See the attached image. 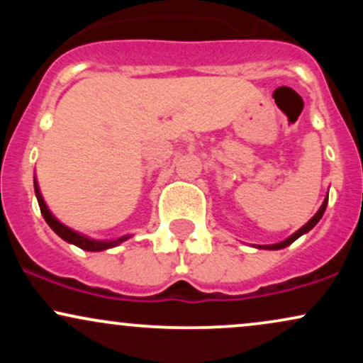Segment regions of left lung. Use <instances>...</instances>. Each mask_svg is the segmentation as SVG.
I'll list each match as a JSON object with an SVG mask.
<instances>
[{"instance_id":"obj_1","label":"left lung","mask_w":363,"mask_h":363,"mask_svg":"<svg viewBox=\"0 0 363 363\" xmlns=\"http://www.w3.org/2000/svg\"><path fill=\"white\" fill-rule=\"evenodd\" d=\"M326 205H328V198L324 199V203H323V205H320V208H319L318 213H315L314 216H312V218L309 220V222H307L306 225H303L302 228H298V230L295 232L294 235H290L289 239L281 240V242H278V244H272V245H259V249H272V251H277V249H283V247H286V245H290L291 242H295V240H297L298 237L303 235V234H307V232H309L311 228L314 227V225L319 222L320 216H323V213H324V210H326Z\"/></svg>"}]
</instances>
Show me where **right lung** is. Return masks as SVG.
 <instances>
[{"label": "right lung", "mask_w": 363, "mask_h": 363, "mask_svg": "<svg viewBox=\"0 0 363 363\" xmlns=\"http://www.w3.org/2000/svg\"><path fill=\"white\" fill-rule=\"evenodd\" d=\"M34 187H35L37 201H39L40 213H43L44 220L48 222L49 227H51L52 230L61 237V239L66 240V242L78 245V247L83 249V251H106V249L116 247V245H119L121 242H124V240L129 239V235H124V237H119V239H116V240H94V239H89V237L78 234V232H74V230H72V228L66 227V225H62L57 218H54V215L48 210V206H45L43 196H40V193H39V186H37L35 181H34Z\"/></svg>", "instance_id": "right-lung-1"}]
</instances>
